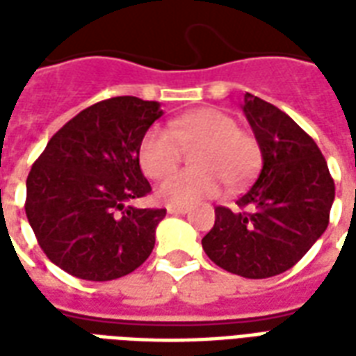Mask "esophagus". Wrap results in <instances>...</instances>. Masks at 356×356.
Returning a JSON list of instances; mask_svg holds the SVG:
<instances>
[{
    "instance_id": "34e87169",
    "label": "esophagus",
    "mask_w": 356,
    "mask_h": 356,
    "mask_svg": "<svg viewBox=\"0 0 356 356\" xmlns=\"http://www.w3.org/2000/svg\"><path fill=\"white\" fill-rule=\"evenodd\" d=\"M168 211L173 213V216H183V213L188 211V208L186 206H168Z\"/></svg>"
}]
</instances>
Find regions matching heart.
<instances>
[{
	"instance_id": "heart-1",
	"label": "heart",
	"mask_w": 356,
	"mask_h": 356,
	"mask_svg": "<svg viewBox=\"0 0 356 356\" xmlns=\"http://www.w3.org/2000/svg\"><path fill=\"white\" fill-rule=\"evenodd\" d=\"M193 148V170L165 179L158 198L165 204H193L216 196L221 183L238 188L252 177L261 150L252 133L219 108L191 110L173 118L168 129L152 125L139 143V162L148 177L163 179L177 169L183 149Z\"/></svg>"
}]
</instances>
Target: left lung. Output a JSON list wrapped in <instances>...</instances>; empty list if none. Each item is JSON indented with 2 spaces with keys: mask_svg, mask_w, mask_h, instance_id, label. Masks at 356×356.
<instances>
[{
  "mask_svg": "<svg viewBox=\"0 0 356 356\" xmlns=\"http://www.w3.org/2000/svg\"><path fill=\"white\" fill-rule=\"evenodd\" d=\"M242 108L263 168L236 211L217 206L202 248L232 275L268 278L293 267L324 234L336 185L321 148L286 112L252 93Z\"/></svg>",
  "mask_w": 356,
  "mask_h": 356,
  "instance_id": "1",
  "label": "left lung"
}]
</instances>
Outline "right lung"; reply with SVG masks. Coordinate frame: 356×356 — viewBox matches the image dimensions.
Masks as SVG:
<instances>
[{
  "label": "right lung",
  "instance_id": "right-lung-1",
  "mask_svg": "<svg viewBox=\"0 0 356 356\" xmlns=\"http://www.w3.org/2000/svg\"><path fill=\"white\" fill-rule=\"evenodd\" d=\"M160 102L112 97L58 129L26 179L28 223L43 254L68 275L104 282L133 273L154 248L165 209L135 208L152 188L139 143Z\"/></svg>",
  "mask_w": 356,
  "mask_h": 356
}]
</instances>
